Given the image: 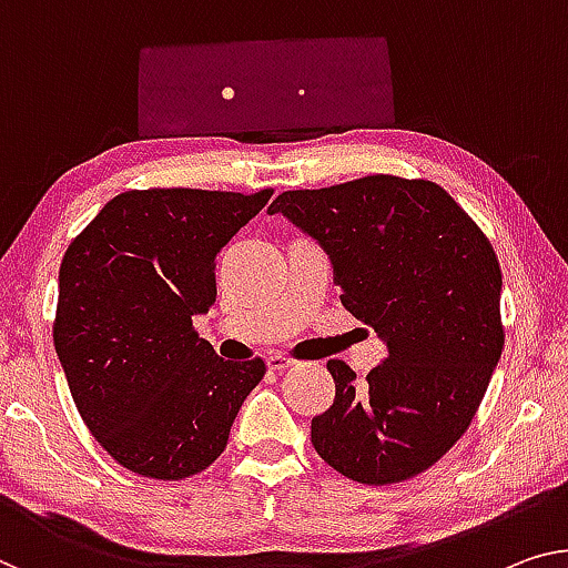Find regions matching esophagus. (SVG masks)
I'll list each match as a JSON object with an SVG mask.
<instances>
[{
    "label": "esophagus",
    "instance_id": "obj_1",
    "mask_svg": "<svg viewBox=\"0 0 568 568\" xmlns=\"http://www.w3.org/2000/svg\"><path fill=\"white\" fill-rule=\"evenodd\" d=\"M287 367H293V359L285 357V354L273 352V354H270V357H267V369L283 372V369H287Z\"/></svg>",
    "mask_w": 568,
    "mask_h": 568
}]
</instances>
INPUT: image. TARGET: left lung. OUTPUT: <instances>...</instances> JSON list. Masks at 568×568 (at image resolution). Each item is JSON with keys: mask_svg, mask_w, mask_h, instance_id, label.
Returning a JSON list of instances; mask_svg holds the SVG:
<instances>
[{"mask_svg": "<svg viewBox=\"0 0 568 568\" xmlns=\"http://www.w3.org/2000/svg\"><path fill=\"white\" fill-rule=\"evenodd\" d=\"M267 214L326 252L344 308L387 346L365 385L328 362L336 397L311 420L313 448L362 485L416 477L469 428L500 362L493 244L442 185L393 175L285 191Z\"/></svg>", "mask_w": 568, "mask_h": 568, "instance_id": "obj_1", "label": "left lung"}]
</instances>
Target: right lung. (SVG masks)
<instances>
[{"label": "right lung", "mask_w": 568, "mask_h": 568, "mask_svg": "<svg viewBox=\"0 0 568 568\" xmlns=\"http://www.w3.org/2000/svg\"><path fill=\"white\" fill-rule=\"evenodd\" d=\"M273 191H126L68 244L53 326L91 436L134 474L185 479L219 459L265 362H224L193 328L214 260Z\"/></svg>", "instance_id": "obj_1"}]
</instances>
